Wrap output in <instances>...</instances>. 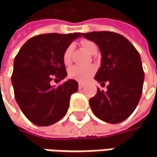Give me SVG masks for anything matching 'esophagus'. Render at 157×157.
I'll use <instances>...</instances> for the list:
<instances>
[{
    "label": "esophagus",
    "instance_id": "34e87169",
    "mask_svg": "<svg viewBox=\"0 0 157 157\" xmlns=\"http://www.w3.org/2000/svg\"><path fill=\"white\" fill-rule=\"evenodd\" d=\"M84 86V84H82V82H79V89H82Z\"/></svg>",
    "mask_w": 157,
    "mask_h": 157
}]
</instances>
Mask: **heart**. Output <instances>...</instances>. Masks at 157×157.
I'll use <instances>...</instances> for the list:
<instances>
[{"mask_svg":"<svg viewBox=\"0 0 157 157\" xmlns=\"http://www.w3.org/2000/svg\"><path fill=\"white\" fill-rule=\"evenodd\" d=\"M82 44L86 48V50L88 53H92L95 49H98V47L96 44L93 42L89 40H84L82 42ZM73 45H69L67 48H65V51L63 53L62 59L65 65H69L71 63L72 52H73ZM96 72V67L94 65H74L70 68L68 72L69 77L70 78L78 81L80 82H85L88 81L89 79L94 75Z\"/></svg>","mask_w":157,"mask_h":157,"instance_id":"b5f03b06","label":"heart"}]
</instances>
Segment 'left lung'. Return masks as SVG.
Returning a JSON list of instances; mask_svg holds the SVG:
<instances>
[{"instance_id":"obj_1","label":"left lung","mask_w":157,"mask_h":157,"mask_svg":"<svg viewBox=\"0 0 157 157\" xmlns=\"http://www.w3.org/2000/svg\"><path fill=\"white\" fill-rule=\"evenodd\" d=\"M98 46L102 59L95 80L107 86L98 88L89 103L96 117L109 124H118L131 115L140 99L145 73L139 52L125 37L102 31L82 33Z\"/></svg>"}]
</instances>
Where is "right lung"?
<instances>
[{"label": "right lung", "mask_w": 157, "mask_h": 157, "mask_svg": "<svg viewBox=\"0 0 157 157\" xmlns=\"http://www.w3.org/2000/svg\"><path fill=\"white\" fill-rule=\"evenodd\" d=\"M82 34L37 35L26 42L16 55L12 75L14 95L23 114L33 124L51 125L67 113L71 96L78 90V82L70 79L55 87L50 82L67 75L63 53Z\"/></svg>", "instance_id": "add662e5"}]
</instances>
